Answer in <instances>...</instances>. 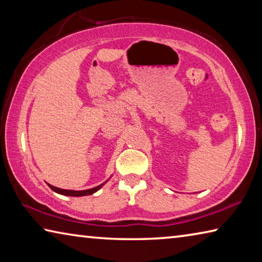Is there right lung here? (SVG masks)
Segmentation results:
<instances>
[{
    "label": "right lung",
    "instance_id": "obj_1",
    "mask_svg": "<svg viewBox=\"0 0 262 262\" xmlns=\"http://www.w3.org/2000/svg\"><path fill=\"white\" fill-rule=\"evenodd\" d=\"M106 181H107V180H106ZM106 181H105V183H106ZM105 183L99 185V186H97V187L90 188V189H85V190H69V189H62V188L55 187V186H52V185H50V184H48V186H50L51 189L54 190V192L59 193V194H62V195H68V196H85V195H91V194L96 193L97 190L103 187V186L105 185Z\"/></svg>",
    "mask_w": 262,
    "mask_h": 262
}]
</instances>
